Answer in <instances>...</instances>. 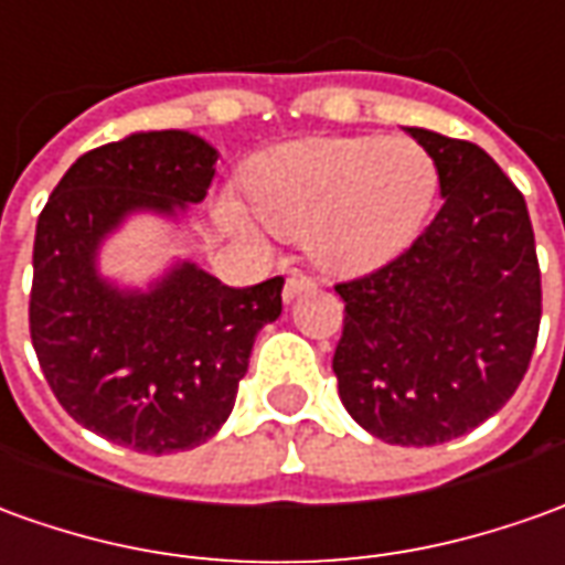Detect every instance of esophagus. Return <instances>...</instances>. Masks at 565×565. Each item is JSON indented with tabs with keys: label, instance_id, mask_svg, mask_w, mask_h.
I'll list each match as a JSON object with an SVG mask.
<instances>
[{
	"label": "esophagus",
	"instance_id": "1",
	"mask_svg": "<svg viewBox=\"0 0 565 565\" xmlns=\"http://www.w3.org/2000/svg\"><path fill=\"white\" fill-rule=\"evenodd\" d=\"M313 289H317V282H313L310 276H289V279H286V289H282V298H286V301H295L298 295H305V291Z\"/></svg>",
	"mask_w": 565,
	"mask_h": 565
}]
</instances>
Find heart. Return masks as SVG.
Instances as JSON below:
<instances>
[{
    "label": "heart",
    "mask_w": 565,
    "mask_h": 565,
    "mask_svg": "<svg viewBox=\"0 0 565 565\" xmlns=\"http://www.w3.org/2000/svg\"><path fill=\"white\" fill-rule=\"evenodd\" d=\"M245 193L274 231L307 233L317 264L353 274L415 239L437 196V162L408 138H320L258 159ZM221 217L252 231L236 202H224Z\"/></svg>",
    "instance_id": "obj_1"
}]
</instances>
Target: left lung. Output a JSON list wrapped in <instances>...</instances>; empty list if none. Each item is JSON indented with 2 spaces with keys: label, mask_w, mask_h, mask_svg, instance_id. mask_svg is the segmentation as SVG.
<instances>
[{
  "label": "left lung",
  "mask_w": 565,
  "mask_h": 565,
  "mask_svg": "<svg viewBox=\"0 0 565 565\" xmlns=\"http://www.w3.org/2000/svg\"><path fill=\"white\" fill-rule=\"evenodd\" d=\"M443 209L372 274L334 282L341 403L369 434L437 446L495 415L532 363L542 270L526 200L483 147L427 128Z\"/></svg>",
  "instance_id": "obj_1"
}]
</instances>
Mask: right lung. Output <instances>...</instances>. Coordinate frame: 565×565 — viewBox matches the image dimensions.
Returning <instances> with one entry per match:
<instances>
[{
	"label": "right lung",
	"mask_w": 565,
	"mask_h": 565,
	"mask_svg": "<svg viewBox=\"0 0 565 565\" xmlns=\"http://www.w3.org/2000/svg\"><path fill=\"white\" fill-rule=\"evenodd\" d=\"M217 153L186 131H141L82 153L36 221L30 338L73 422L147 455L215 437L260 326L282 313V276L224 286L193 264L147 295L100 282L95 252L128 212L202 202Z\"/></svg>",
	"instance_id": "right-lung-1"
}]
</instances>
